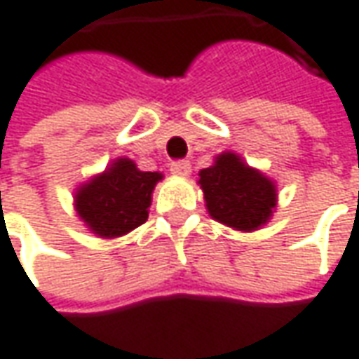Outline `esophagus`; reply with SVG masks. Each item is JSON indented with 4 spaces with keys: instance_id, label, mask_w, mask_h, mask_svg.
<instances>
[{
    "instance_id": "34e87169",
    "label": "esophagus",
    "mask_w": 359,
    "mask_h": 359,
    "mask_svg": "<svg viewBox=\"0 0 359 359\" xmlns=\"http://www.w3.org/2000/svg\"><path fill=\"white\" fill-rule=\"evenodd\" d=\"M170 172L175 177H189L191 175V163L189 161H175V163H170Z\"/></svg>"
}]
</instances>
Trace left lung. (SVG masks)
I'll use <instances>...</instances> for the list:
<instances>
[{
    "mask_svg": "<svg viewBox=\"0 0 359 359\" xmlns=\"http://www.w3.org/2000/svg\"><path fill=\"white\" fill-rule=\"evenodd\" d=\"M210 217L239 231H255L271 217L277 193L275 184L259 170L249 168L233 152L217 156L198 172Z\"/></svg>",
    "mask_w": 359,
    "mask_h": 359,
    "instance_id": "obj_1",
    "label": "left lung"
}]
</instances>
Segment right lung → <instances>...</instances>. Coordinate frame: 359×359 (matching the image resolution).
Here are the masks:
<instances>
[{
  "mask_svg": "<svg viewBox=\"0 0 359 359\" xmlns=\"http://www.w3.org/2000/svg\"><path fill=\"white\" fill-rule=\"evenodd\" d=\"M161 172H142L128 158H118L104 175L76 195L80 219L100 237H120L147 223L150 195Z\"/></svg>",
  "mask_w": 359,
  "mask_h": 359,
  "instance_id": "right-lung-1",
  "label": "right lung"
}]
</instances>
